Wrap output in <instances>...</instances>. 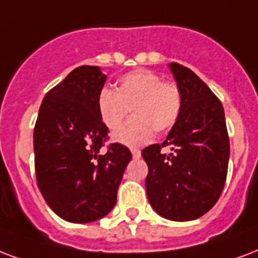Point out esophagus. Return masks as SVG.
<instances>
[{
    "mask_svg": "<svg viewBox=\"0 0 258 258\" xmlns=\"http://www.w3.org/2000/svg\"><path fill=\"white\" fill-rule=\"evenodd\" d=\"M131 154H133L134 158H139V157H141V150H138V149H131Z\"/></svg>",
    "mask_w": 258,
    "mask_h": 258,
    "instance_id": "1",
    "label": "esophagus"
}]
</instances>
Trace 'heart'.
Returning <instances> with one entry per match:
<instances>
[{
  "instance_id": "heart-1",
  "label": "heart",
  "mask_w": 258,
  "mask_h": 258,
  "mask_svg": "<svg viewBox=\"0 0 258 258\" xmlns=\"http://www.w3.org/2000/svg\"><path fill=\"white\" fill-rule=\"evenodd\" d=\"M182 97L178 86L162 81L157 73L139 69L127 73L117 82L116 90L103 88L97 96V111L104 125L116 130L130 108L134 119L113 134V141L137 147L154 137V130L165 133L176 124L181 113Z\"/></svg>"
}]
</instances>
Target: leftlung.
Here are the masks:
<instances>
[{
	"instance_id": "left-lung-1",
	"label": "left lung",
	"mask_w": 258,
	"mask_h": 258,
	"mask_svg": "<svg viewBox=\"0 0 258 258\" xmlns=\"http://www.w3.org/2000/svg\"><path fill=\"white\" fill-rule=\"evenodd\" d=\"M169 69L181 92L178 120L162 145L142 151L149 166V203L165 219H198L214 207L227 176L230 142L225 111L211 89L192 70L178 63ZM172 153L162 155L160 147Z\"/></svg>"
}]
</instances>
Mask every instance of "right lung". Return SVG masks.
I'll list each match as a JSON object with an SVG mask.
<instances>
[{
    "instance_id": "obj_1",
    "label": "right lung",
    "mask_w": 258,
    "mask_h": 258,
    "mask_svg": "<svg viewBox=\"0 0 258 258\" xmlns=\"http://www.w3.org/2000/svg\"><path fill=\"white\" fill-rule=\"evenodd\" d=\"M105 81L98 66L74 69L43 98L35 124L37 186L51 210L72 223H90L112 211L133 158L120 143L100 153L108 128L97 96Z\"/></svg>"
}]
</instances>
